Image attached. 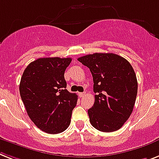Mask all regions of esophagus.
Segmentation results:
<instances>
[{"label":"esophagus","instance_id":"1","mask_svg":"<svg viewBox=\"0 0 159 159\" xmlns=\"http://www.w3.org/2000/svg\"><path fill=\"white\" fill-rule=\"evenodd\" d=\"M80 98H84V96H86V92H82V93H80Z\"/></svg>","mask_w":159,"mask_h":159}]
</instances>
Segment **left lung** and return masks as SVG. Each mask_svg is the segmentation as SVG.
Instances as JSON below:
<instances>
[{"instance_id":"obj_1","label":"left lung","mask_w":159,"mask_h":159,"mask_svg":"<svg viewBox=\"0 0 159 159\" xmlns=\"http://www.w3.org/2000/svg\"><path fill=\"white\" fill-rule=\"evenodd\" d=\"M89 68L95 101L88 110L91 125L102 132L119 130L130 117L138 83L130 62L113 53H93L78 58Z\"/></svg>"}]
</instances>
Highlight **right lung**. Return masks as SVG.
<instances>
[{"label":"right lung","instance_id":"right-lung-1","mask_svg":"<svg viewBox=\"0 0 159 159\" xmlns=\"http://www.w3.org/2000/svg\"><path fill=\"white\" fill-rule=\"evenodd\" d=\"M71 58H39L26 67L21 77L20 93L29 118L48 134L68 128L78 96L66 89L64 74Z\"/></svg>","mask_w":159,"mask_h":159}]
</instances>
